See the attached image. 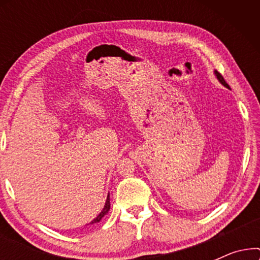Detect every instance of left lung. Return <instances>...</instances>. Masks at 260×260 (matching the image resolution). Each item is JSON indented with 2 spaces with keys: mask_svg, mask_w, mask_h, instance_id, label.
I'll return each mask as SVG.
<instances>
[{
  "mask_svg": "<svg viewBox=\"0 0 260 260\" xmlns=\"http://www.w3.org/2000/svg\"><path fill=\"white\" fill-rule=\"evenodd\" d=\"M215 74H216V78H218V79H219V81H220V83H221V84L223 85V86H226L227 88H230V86H229V84H227V83H226V81H225V79H223V77L221 76V74H220V73L218 72V71H215Z\"/></svg>",
  "mask_w": 260,
  "mask_h": 260,
  "instance_id": "8db88e82",
  "label": "left lung"
}]
</instances>
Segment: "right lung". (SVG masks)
<instances>
[{
	"label": "right lung",
	"mask_w": 260,
	"mask_h": 260,
	"mask_svg": "<svg viewBox=\"0 0 260 260\" xmlns=\"http://www.w3.org/2000/svg\"><path fill=\"white\" fill-rule=\"evenodd\" d=\"M109 209H110V197L108 195V199H106V204H105V206H104V208H103V211H102L101 213H99V215L97 216V218L92 220V221H91L90 223H88V225H91V223H95V222L101 221L103 216H104V215L106 214V213L109 212Z\"/></svg>",
	"instance_id": "right-lung-1"
}]
</instances>
